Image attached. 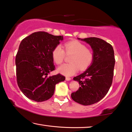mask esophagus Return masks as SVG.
<instances>
[{
    "label": "esophagus",
    "instance_id": "obj_1",
    "mask_svg": "<svg viewBox=\"0 0 132 132\" xmlns=\"http://www.w3.org/2000/svg\"><path fill=\"white\" fill-rule=\"evenodd\" d=\"M65 79H66L67 81H69V80H71V79L70 77H66Z\"/></svg>",
    "mask_w": 132,
    "mask_h": 132
}]
</instances>
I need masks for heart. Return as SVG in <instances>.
<instances>
[{
  "instance_id": "b5f03b06",
  "label": "heart",
  "mask_w": 132,
  "mask_h": 132,
  "mask_svg": "<svg viewBox=\"0 0 132 132\" xmlns=\"http://www.w3.org/2000/svg\"><path fill=\"white\" fill-rule=\"evenodd\" d=\"M64 49L65 51L61 46L58 45L52 51V60L57 65L61 64L64 61L65 53L67 55L72 54L70 59L71 63L63 64L58 68V71L63 75L72 76L79 69L86 70L93 62L94 55L92 51L79 41L74 40L68 42L64 44Z\"/></svg>"
}]
</instances>
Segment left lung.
Instances as JSON below:
<instances>
[{"instance_id":"left-lung-1","label":"left lung","mask_w":132,"mask_h":132,"mask_svg":"<svg viewBox=\"0 0 132 132\" xmlns=\"http://www.w3.org/2000/svg\"><path fill=\"white\" fill-rule=\"evenodd\" d=\"M81 40L89 44L94 58L86 71L73 78L80 87L71 96L80 104L90 105L99 102L108 93L112 83L116 61L113 47L104 40L97 37Z\"/></svg>"}]
</instances>
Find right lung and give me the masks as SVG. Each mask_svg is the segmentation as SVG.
Wrapping results in <instances>:
<instances>
[{
  "mask_svg": "<svg viewBox=\"0 0 132 132\" xmlns=\"http://www.w3.org/2000/svg\"><path fill=\"white\" fill-rule=\"evenodd\" d=\"M62 40V36L45 31L35 32L22 40L15 58L16 76L19 88L28 98L36 102L50 99L55 85L65 79L61 74L48 76L55 68L52 51Z\"/></svg>",
  "mask_w": 132,
  "mask_h": 132,
  "instance_id": "right-lung-1",
  "label": "right lung"
}]
</instances>
